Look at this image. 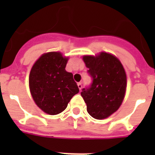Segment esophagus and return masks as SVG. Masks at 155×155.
Wrapping results in <instances>:
<instances>
[{"instance_id": "1", "label": "esophagus", "mask_w": 155, "mask_h": 155, "mask_svg": "<svg viewBox=\"0 0 155 155\" xmlns=\"http://www.w3.org/2000/svg\"><path fill=\"white\" fill-rule=\"evenodd\" d=\"M77 85H78V87H79V89H80V90L82 89V83H78Z\"/></svg>"}]
</instances>
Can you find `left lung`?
I'll use <instances>...</instances> for the list:
<instances>
[{
	"label": "left lung",
	"mask_w": 155,
	"mask_h": 155,
	"mask_svg": "<svg viewBox=\"0 0 155 155\" xmlns=\"http://www.w3.org/2000/svg\"><path fill=\"white\" fill-rule=\"evenodd\" d=\"M83 60L92 78L91 86L81 92L87 113L95 119H105L120 108L124 100L127 85L125 69L116 56L106 52L84 55Z\"/></svg>",
	"instance_id": "obj_1"
}]
</instances>
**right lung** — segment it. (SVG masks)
<instances>
[{"label": "right lung", "mask_w": 155, "mask_h": 155, "mask_svg": "<svg viewBox=\"0 0 155 155\" xmlns=\"http://www.w3.org/2000/svg\"><path fill=\"white\" fill-rule=\"evenodd\" d=\"M68 58L60 52H48L33 65L29 85L38 107L49 115L62 113L73 96L79 92L72 73L65 70Z\"/></svg>", "instance_id": "obj_1"}]
</instances>
